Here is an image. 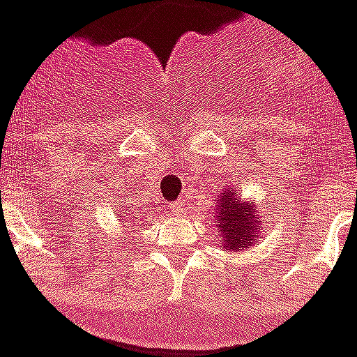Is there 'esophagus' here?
<instances>
[{
  "label": "esophagus",
  "instance_id": "obj_1",
  "mask_svg": "<svg viewBox=\"0 0 357 357\" xmlns=\"http://www.w3.org/2000/svg\"><path fill=\"white\" fill-rule=\"evenodd\" d=\"M171 210H173L174 214H183L184 210H186V200H184V198H178L176 202L171 204Z\"/></svg>",
  "mask_w": 357,
  "mask_h": 357
}]
</instances>
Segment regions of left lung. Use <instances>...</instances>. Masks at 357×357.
<instances>
[{"mask_svg":"<svg viewBox=\"0 0 357 357\" xmlns=\"http://www.w3.org/2000/svg\"><path fill=\"white\" fill-rule=\"evenodd\" d=\"M218 228L224 238V248L240 251L248 248L255 234L259 231V224L255 220V210L251 204H243L236 198V192H226L218 202Z\"/></svg>","mask_w":357,"mask_h":357,"instance_id":"obj_1","label":"left lung"}]
</instances>
